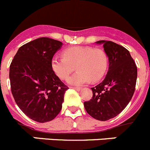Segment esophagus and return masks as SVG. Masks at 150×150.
Listing matches in <instances>:
<instances>
[{"label": "esophagus", "mask_w": 150, "mask_h": 150, "mask_svg": "<svg viewBox=\"0 0 150 150\" xmlns=\"http://www.w3.org/2000/svg\"><path fill=\"white\" fill-rule=\"evenodd\" d=\"M72 88L74 89V90H77V91H80L81 90V87H72Z\"/></svg>", "instance_id": "obj_1"}]
</instances>
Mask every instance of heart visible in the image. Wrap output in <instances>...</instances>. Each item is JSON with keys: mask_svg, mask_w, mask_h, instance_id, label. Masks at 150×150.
Masks as SVG:
<instances>
[{"mask_svg": "<svg viewBox=\"0 0 150 150\" xmlns=\"http://www.w3.org/2000/svg\"><path fill=\"white\" fill-rule=\"evenodd\" d=\"M52 69L58 78L66 79L74 70L78 71L71 76L67 81L73 85H82L92 80H100L108 68V57L101 50L91 47H73L63 52V57L52 60Z\"/></svg>", "mask_w": 150, "mask_h": 150, "instance_id": "1", "label": "heart"}]
</instances>
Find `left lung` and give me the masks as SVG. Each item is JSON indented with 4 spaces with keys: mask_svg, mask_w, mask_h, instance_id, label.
Masks as SVG:
<instances>
[{
    "mask_svg": "<svg viewBox=\"0 0 150 150\" xmlns=\"http://www.w3.org/2000/svg\"><path fill=\"white\" fill-rule=\"evenodd\" d=\"M109 57V70L103 81L92 87L93 97L84 103L94 119L106 121L122 112L131 100L137 79V67L130 52L110 41H98Z\"/></svg>",
    "mask_w": 150,
    "mask_h": 150,
    "instance_id": "left-lung-1",
    "label": "left lung"
}]
</instances>
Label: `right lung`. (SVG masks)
I'll use <instances>...</instances> for the list:
<instances>
[{"mask_svg": "<svg viewBox=\"0 0 150 150\" xmlns=\"http://www.w3.org/2000/svg\"><path fill=\"white\" fill-rule=\"evenodd\" d=\"M63 43L42 37L22 46L11 61L9 79L14 100L25 115L38 122L60 113L69 87L52 69L54 54Z\"/></svg>", "mask_w": 150, "mask_h": 150, "instance_id": "add662e5", "label": "right lung"}]
</instances>
